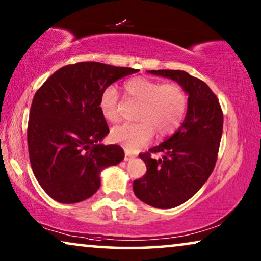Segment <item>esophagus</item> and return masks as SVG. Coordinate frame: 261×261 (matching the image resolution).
<instances>
[{
  "mask_svg": "<svg viewBox=\"0 0 261 261\" xmlns=\"http://www.w3.org/2000/svg\"><path fill=\"white\" fill-rule=\"evenodd\" d=\"M133 158H134V154H132V153L126 151V153H124V160H126V162H128V160H130V159H133Z\"/></svg>",
  "mask_w": 261,
  "mask_h": 261,
  "instance_id": "obj_1",
  "label": "esophagus"
}]
</instances>
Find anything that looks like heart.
<instances>
[{"instance_id":"obj_1","label":"heart","mask_w":261,"mask_h":261,"mask_svg":"<svg viewBox=\"0 0 261 261\" xmlns=\"http://www.w3.org/2000/svg\"><path fill=\"white\" fill-rule=\"evenodd\" d=\"M123 90L132 99L140 102L137 112L138 122H126L112 130V139L128 151L151 140L153 133L162 138L172 134L180 126L188 110L189 96L180 84L134 77L124 82ZM120 96L116 88L108 85L103 89L98 107L103 117L110 122L119 119Z\"/></svg>"}]
</instances>
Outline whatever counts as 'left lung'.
Returning a JSON list of instances; mask_svg holds the SVG:
<instances>
[{
	"instance_id": "obj_1",
	"label": "left lung",
	"mask_w": 261,
	"mask_h": 261,
	"mask_svg": "<svg viewBox=\"0 0 261 261\" xmlns=\"http://www.w3.org/2000/svg\"><path fill=\"white\" fill-rule=\"evenodd\" d=\"M148 72L177 82L189 96L181 126L167 140L139 155L147 172L133 183L140 201L154 208L170 209L191 198L212 174L222 137L223 114L216 95L198 78L181 70ZM156 152L162 153V159L152 158Z\"/></svg>"
}]
</instances>
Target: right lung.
Masks as SVG:
<instances>
[{"label":"right lung","instance_id":"add662e5","mask_svg":"<svg viewBox=\"0 0 261 261\" xmlns=\"http://www.w3.org/2000/svg\"><path fill=\"white\" fill-rule=\"evenodd\" d=\"M138 71L82 62L56 71L35 92L28 153L38 183L55 201L71 204L91 197L101 171L122 162L120 146L101 144L109 128L98 99L106 87Z\"/></svg>","mask_w":261,"mask_h":261}]
</instances>
